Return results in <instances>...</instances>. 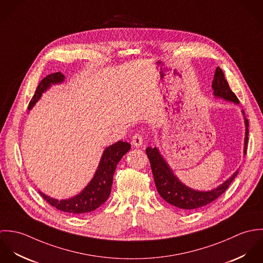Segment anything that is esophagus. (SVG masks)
I'll return each instance as SVG.
<instances>
[{
    "mask_svg": "<svg viewBox=\"0 0 263 263\" xmlns=\"http://www.w3.org/2000/svg\"><path fill=\"white\" fill-rule=\"evenodd\" d=\"M132 144L135 147H141L143 145V137L140 134H136L132 139Z\"/></svg>",
    "mask_w": 263,
    "mask_h": 263,
    "instance_id": "1",
    "label": "esophagus"
}]
</instances>
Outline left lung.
Masks as SVG:
<instances>
[{
  "label": "left lung",
  "instance_id": "left-lung-1",
  "mask_svg": "<svg viewBox=\"0 0 263 263\" xmlns=\"http://www.w3.org/2000/svg\"><path fill=\"white\" fill-rule=\"evenodd\" d=\"M212 88L214 90V95L216 97L223 98L227 101L234 102L236 104L239 103V99L231 90L223 71L218 67L216 69V73L214 76V81L212 84ZM243 115L245 114L244 111ZM245 119V142H244V154H246L247 144H248V120ZM146 153L150 160L151 168L155 180L156 188L161 195V197L166 200L168 203L185 210L191 211L201 206H204L212 201L216 200L221 194H223L226 189L232 183L234 178L238 174V170L229 178L224 183L210 191H198L184 185L179 179L174 175L173 171L170 169L167 162L164 160L162 155L160 154L157 148L146 149Z\"/></svg>",
  "mask_w": 263,
  "mask_h": 263
}]
</instances>
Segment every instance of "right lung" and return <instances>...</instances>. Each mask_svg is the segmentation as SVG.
<instances>
[{
	"label": "right lung",
	"instance_id": "right-lung-1",
	"mask_svg": "<svg viewBox=\"0 0 263 263\" xmlns=\"http://www.w3.org/2000/svg\"><path fill=\"white\" fill-rule=\"evenodd\" d=\"M65 76L61 72L46 76L38 84L36 91L29 102L28 109L30 110L39 100L42 93L45 92L52 84H59L64 82ZM130 149V144L119 141L111 146L107 147L101 157L99 166L94 174V177L89 184L79 194L69 199H55L49 197L39 191L40 195L55 209L70 214H85L92 212L102 205L109 197L113 174L120 159Z\"/></svg>",
	"mask_w": 263,
	"mask_h": 263
}]
</instances>
